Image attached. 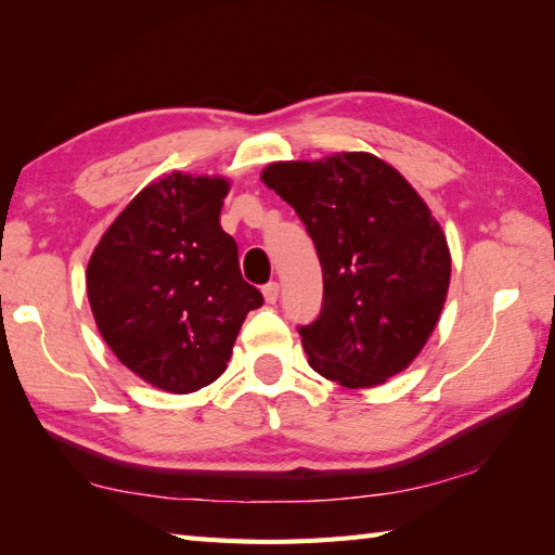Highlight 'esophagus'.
<instances>
[{"mask_svg": "<svg viewBox=\"0 0 555 555\" xmlns=\"http://www.w3.org/2000/svg\"><path fill=\"white\" fill-rule=\"evenodd\" d=\"M262 293H264V300H267L269 305H274V302L279 300V284H276V281H271V284H267V286L262 288Z\"/></svg>", "mask_w": 555, "mask_h": 555, "instance_id": "esophagus-1", "label": "esophagus"}]
</instances>
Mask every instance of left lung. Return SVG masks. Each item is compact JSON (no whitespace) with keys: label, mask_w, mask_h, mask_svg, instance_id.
Listing matches in <instances>:
<instances>
[{"label":"left lung","mask_w":555,"mask_h":555,"mask_svg":"<svg viewBox=\"0 0 555 555\" xmlns=\"http://www.w3.org/2000/svg\"><path fill=\"white\" fill-rule=\"evenodd\" d=\"M262 181L296 209L322 264V312L298 328L310 367L346 388L410 367L451 284V250L420 193L370 152L274 162Z\"/></svg>","instance_id":"left-lung-1"}]
</instances>
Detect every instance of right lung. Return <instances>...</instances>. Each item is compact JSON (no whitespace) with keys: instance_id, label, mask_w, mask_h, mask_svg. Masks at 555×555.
<instances>
[{"instance_id":"obj_1","label":"right lung","mask_w":555,"mask_h":555,"mask_svg":"<svg viewBox=\"0 0 555 555\" xmlns=\"http://www.w3.org/2000/svg\"><path fill=\"white\" fill-rule=\"evenodd\" d=\"M229 188L223 176H162L126 205L88 262L102 338L162 391L191 393L219 379L247 312L264 302L219 223Z\"/></svg>"}]
</instances>
